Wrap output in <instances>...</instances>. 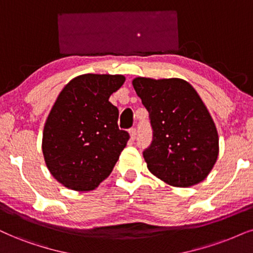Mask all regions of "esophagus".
I'll return each mask as SVG.
<instances>
[{"mask_svg":"<svg viewBox=\"0 0 253 253\" xmlns=\"http://www.w3.org/2000/svg\"><path fill=\"white\" fill-rule=\"evenodd\" d=\"M129 133H130V139H131V141H135V138H136V136H137V131H136V129H130L129 130Z\"/></svg>","mask_w":253,"mask_h":253,"instance_id":"obj_1","label":"esophagus"}]
</instances>
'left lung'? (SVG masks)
I'll return each mask as SVG.
<instances>
[{"label":"left lung","instance_id":"8db88e82","mask_svg":"<svg viewBox=\"0 0 253 253\" xmlns=\"http://www.w3.org/2000/svg\"><path fill=\"white\" fill-rule=\"evenodd\" d=\"M132 85L149 112L152 142L143 151L152 174L178 188L207 178L219 146L212 117L191 84L137 77Z\"/></svg>","mask_w":253,"mask_h":253}]
</instances>
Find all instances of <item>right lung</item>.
Masks as SVG:
<instances>
[{
	"mask_svg": "<svg viewBox=\"0 0 253 253\" xmlns=\"http://www.w3.org/2000/svg\"><path fill=\"white\" fill-rule=\"evenodd\" d=\"M122 75L85 74L71 80L56 99L43 130L42 151L52 177L75 191H91L109 174L129 141L109 102Z\"/></svg>",
	"mask_w": 253,
	"mask_h": 253,
	"instance_id": "obj_1",
	"label": "right lung"
}]
</instances>
